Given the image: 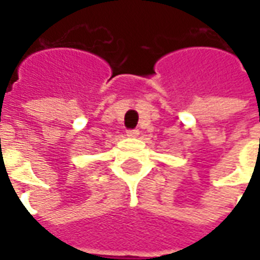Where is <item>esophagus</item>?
Masks as SVG:
<instances>
[{
	"mask_svg": "<svg viewBox=\"0 0 260 260\" xmlns=\"http://www.w3.org/2000/svg\"><path fill=\"white\" fill-rule=\"evenodd\" d=\"M138 135H139V129H128L126 131V136H129V138H136Z\"/></svg>",
	"mask_w": 260,
	"mask_h": 260,
	"instance_id": "esophagus-1",
	"label": "esophagus"
}]
</instances>
